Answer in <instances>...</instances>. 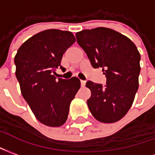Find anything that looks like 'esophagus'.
Segmentation results:
<instances>
[{
	"label": "esophagus",
	"mask_w": 155,
	"mask_h": 155,
	"mask_svg": "<svg viewBox=\"0 0 155 155\" xmlns=\"http://www.w3.org/2000/svg\"><path fill=\"white\" fill-rule=\"evenodd\" d=\"M81 85H82V87H84V86L86 85V81H84V80H81Z\"/></svg>",
	"instance_id": "1"
}]
</instances>
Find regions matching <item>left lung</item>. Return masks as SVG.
<instances>
[{"label": "left lung", "mask_w": 155, "mask_h": 155, "mask_svg": "<svg viewBox=\"0 0 155 155\" xmlns=\"http://www.w3.org/2000/svg\"><path fill=\"white\" fill-rule=\"evenodd\" d=\"M76 38L91 66L101 68L107 78L104 86L87 82L89 110L101 122L118 121L130 110L139 87L140 54L130 39L109 28L82 30Z\"/></svg>", "instance_id": "1"}]
</instances>
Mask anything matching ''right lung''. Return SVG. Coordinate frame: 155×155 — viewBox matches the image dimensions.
<instances>
[{"mask_svg":"<svg viewBox=\"0 0 155 155\" xmlns=\"http://www.w3.org/2000/svg\"><path fill=\"white\" fill-rule=\"evenodd\" d=\"M76 41L73 33L47 30L27 39L15 57V76L21 94L37 120L58 127L66 122L69 106L81 87L78 78H57L63 55Z\"/></svg>","mask_w":155,"mask_h":155,"instance_id":"obj_1","label":"right lung"}]
</instances>
